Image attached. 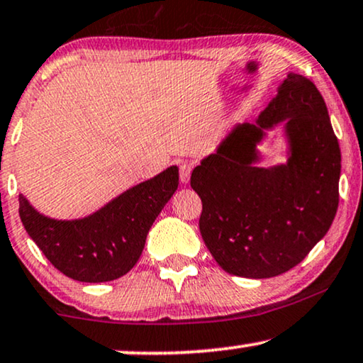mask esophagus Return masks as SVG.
Returning <instances> with one entry per match:
<instances>
[{
	"label": "esophagus",
	"mask_w": 363,
	"mask_h": 363,
	"mask_svg": "<svg viewBox=\"0 0 363 363\" xmlns=\"http://www.w3.org/2000/svg\"><path fill=\"white\" fill-rule=\"evenodd\" d=\"M191 172H192V164L191 162H182L181 167H179V177H181V182L187 184L191 179Z\"/></svg>",
	"instance_id": "34e87169"
}]
</instances>
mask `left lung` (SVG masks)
I'll return each instance as SVG.
<instances>
[{"label":"left lung","instance_id":"left-lung-1","mask_svg":"<svg viewBox=\"0 0 363 363\" xmlns=\"http://www.w3.org/2000/svg\"><path fill=\"white\" fill-rule=\"evenodd\" d=\"M286 121L287 164L264 169L255 144ZM340 147L322 94L291 72L255 124H239L192 171L201 235L225 272L269 279L306 259L327 234L339 207Z\"/></svg>","mask_w":363,"mask_h":363}]
</instances>
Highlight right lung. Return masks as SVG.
I'll use <instances>...</instances> for the list:
<instances>
[{"mask_svg": "<svg viewBox=\"0 0 363 363\" xmlns=\"http://www.w3.org/2000/svg\"><path fill=\"white\" fill-rule=\"evenodd\" d=\"M179 184L171 166L125 191L84 219L56 220L19 196V217L30 238L55 267L79 282H109L128 274L141 257L147 232Z\"/></svg>", "mask_w": 363, "mask_h": 363, "instance_id": "right-lung-1", "label": "right lung"}]
</instances>
